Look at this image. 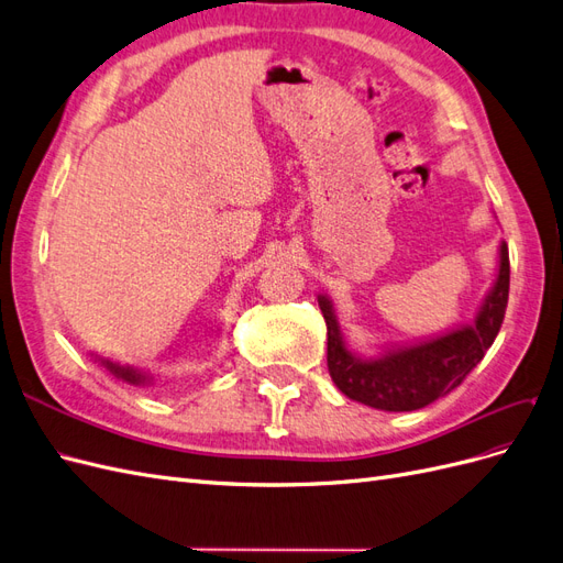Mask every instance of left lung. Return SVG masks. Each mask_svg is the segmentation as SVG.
I'll use <instances>...</instances> for the list:
<instances>
[{
	"label": "left lung",
	"instance_id": "8db88e82",
	"mask_svg": "<svg viewBox=\"0 0 563 563\" xmlns=\"http://www.w3.org/2000/svg\"><path fill=\"white\" fill-rule=\"evenodd\" d=\"M509 296V253L498 249V272L472 323L449 329L416 343H391L376 354L347 345L345 333L327 294H319V310L329 331V373L345 397L378 411H416L449 395L484 360L496 340Z\"/></svg>",
	"mask_w": 563,
	"mask_h": 563
}]
</instances>
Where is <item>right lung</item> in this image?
<instances>
[{
    "label": "right lung",
    "instance_id": "1",
    "mask_svg": "<svg viewBox=\"0 0 563 563\" xmlns=\"http://www.w3.org/2000/svg\"><path fill=\"white\" fill-rule=\"evenodd\" d=\"M93 362H98L100 366H103L112 378L122 380L126 385H135V387H152L155 385V376H152L150 371L145 368H139V366H131V364H119V362H112L108 360V356H100V354H91Z\"/></svg>",
    "mask_w": 563,
    "mask_h": 563
}]
</instances>
